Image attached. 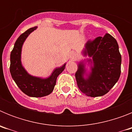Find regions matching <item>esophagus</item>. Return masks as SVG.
<instances>
[{"instance_id": "1", "label": "esophagus", "mask_w": 132, "mask_h": 132, "mask_svg": "<svg viewBox=\"0 0 132 132\" xmlns=\"http://www.w3.org/2000/svg\"><path fill=\"white\" fill-rule=\"evenodd\" d=\"M75 57V53L74 52H71V53H70V58L71 59H73V58Z\"/></svg>"}]
</instances>
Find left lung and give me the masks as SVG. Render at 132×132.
Wrapping results in <instances>:
<instances>
[{
	"instance_id": "obj_1",
	"label": "left lung",
	"mask_w": 132,
	"mask_h": 132,
	"mask_svg": "<svg viewBox=\"0 0 132 132\" xmlns=\"http://www.w3.org/2000/svg\"><path fill=\"white\" fill-rule=\"evenodd\" d=\"M81 54L88 58L78 62L75 73L78 87L87 96H103L120 76L122 57L117 41L106 34L104 37L87 42Z\"/></svg>"
}]
</instances>
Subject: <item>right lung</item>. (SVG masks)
<instances>
[{
  "label": "right lung",
  "instance_id": "obj_1",
  "mask_svg": "<svg viewBox=\"0 0 132 132\" xmlns=\"http://www.w3.org/2000/svg\"><path fill=\"white\" fill-rule=\"evenodd\" d=\"M38 27L28 29L18 37L10 53V72L11 76L20 89L31 97H43L52 93L56 84L57 78L63 71L67 63L56 67L47 77L33 76L28 73L22 63V49L29 35Z\"/></svg>",
  "mask_w": 132,
  "mask_h": 132
}]
</instances>
